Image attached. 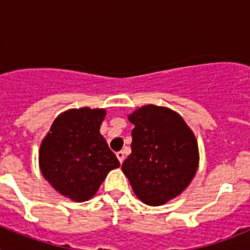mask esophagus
Segmentation results:
<instances>
[{"instance_id":"1","label":"esophagus","mask_w":250,"mask_h":250,"mask_svg":"<svg viewBox=\"0 0 250 250\" xmlns=\"http://www.w3.org/2000/svg\"><path fill=\"white\" fill-rule=\"evenodd\" d=\"M116 156H118L119 161H120V164H123L124 159H125V152H124V151H119V152H116Z\"/></svg>"}]
</instances>
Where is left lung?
<instances>
[{
	"mask_svg": "<svg viewBox=\"0 0 250 250\" xmlns=\"http://www.w3.org/2000/svg\"><path fill=\"white\" fill-rule=\"evenodd\" d=\"M132 129L131 154L123 163L132 190L146 205L159 207L189 187L199 165L194 132L178 112L141 106L127 116Z\"/></svg>",
	"mask_w": 250,
	"mask_h": 250,
	"instance_id": "8db88e82",
	"label": "left lung"
}]
</instances>
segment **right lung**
Masks as SVG:
<instances>
[{
	"mask_svg": "<svg viewBox=\"0 0 250 250\" xmlns=\"http://www.w3.org/2000/svg\"><path fill=\"white\" fill-rule=\"evenodd\" d=\"M105 109H70L60 114L41 141L39 165L55 190L72 202H86L110 170L120 167L100 134Z\"/></svg>",
	"mask_w": 250,
	"mask_h": 250,
	"instance_id": "1",
	"label": "right lung"
}]
</instances>
